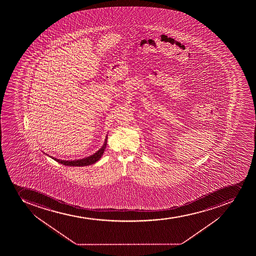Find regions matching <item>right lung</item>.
I'll return each instance as SVG.
<instances>
[{"label":"right lung","instance_id":"add662e5","mask_svg":"<svg viewBox=\"0 0 256 256\" xmlns=\"http://www.w3.org/2000/svg\"><path fill=\"white\" fill-rule=\"evenodd\" d=\"M106 138H108V136H106V138H105L104 144L102 145V147L98 151H96L94 154L91 155V156H89V157L84 158H82V160H58V158H56L51 157V156H49V157H51L52 160H55L56 162H58L59 164L66 165V166L81 167V166H88V165H91L92 164H95L96 161H98V160L101 158L102 154H104V150L106 148Z\"/></svg>","mask_w":256,"mask_h":256}]
</instances>
